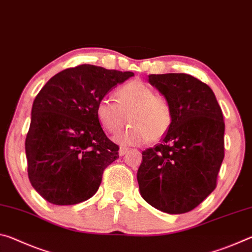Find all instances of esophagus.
<instances>
[{
    "mask_svg": "<svg viewBox=\"0 0 252 252\" xmlns=\"http://www.w3.org/2000/svg\"><path fill=\"white\" fill-rule=\"evenodd\" d=\"M127 151H129V148H126V147H120V150H119V155H120V156L122 157V156H125Z\"/></svg>",
    "mask_w": 252,
    "mask_h": 252,
    "instance_id": "34e87169",
    "label": "esophagus"
}]
</instances>
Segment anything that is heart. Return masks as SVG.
<instances>
[{"mask_svg": "<svg viewBox=\"0 0 252 252\" xmlns=\"http://www.w3.org/2000/svg\"><path fill=\"white\" fill-rule=\"evenodd\" d=\"M117 102L102 99L96 105V118L102 126L117 134L126 126H131L117 136L122 144L157 142L168 133L173 116L169 102L141 81H130L116 92Z\"/></svg>", "mask_w": 252, "mask_h": 252, "instance_id": "heart-1", "label": "heart"}]
</instances>
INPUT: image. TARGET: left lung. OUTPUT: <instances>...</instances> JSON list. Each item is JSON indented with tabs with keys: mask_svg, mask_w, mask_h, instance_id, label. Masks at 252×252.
<instances>
[{
	"mask_svg": "<svg viewBox=\"0 0 252 252\" xmlns=\"http://www.w3.org/2000/svg\"><path fill=\"white\" fill-rule=\"evenodd\" d=\"M172 110L161 142L142 151L140 193L158 210L180 215L198 207L217 187L224 158V121L209 85L186 73L149 75Z\"/></svg>",
	"mask_w": 252,
	"mask_h": 252,
	"instance_id": "obj_1",
	"label": "left lung"
}]
</instances>
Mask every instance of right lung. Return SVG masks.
<instances>
[{
  "label": "right lung",
  "instance_id": "right-lung-1",
  "mask_svg": "<svg viewBox=\"0 0 252 252\" xmlns=\"http://www.w3.org/2000/svg\"><path fill=\"white\" fill-rule=\"evenodd\" d=\"M133 75L81 64L59 72L41 89L32 105L25 155L30 182L46 201L71 206L99 189L119 147L102 130L96 105Z\"/></svg>",
  "mask_w": 252,
  "mask_h": 252
}]
</instances>
